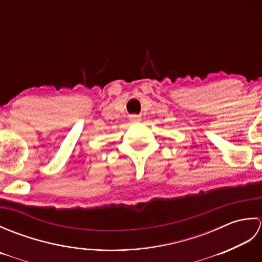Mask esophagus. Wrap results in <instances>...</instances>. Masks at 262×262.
<instances>
[{"mask_svg":"<svg viewBox=\"0 0 262 262\" xmlns=\"http://www.w3.org/2000/svg\"><path fill=\"white\" fill-rule=\"evenodd\" d=\"M130 121H133V122H136V121H141V117H138V116H136V115H133V116H130Z\"/></svg>","mask_w":262,"mask_h":262,"instance_id":"obj_1","label":"esophagus"}]
</instances>
